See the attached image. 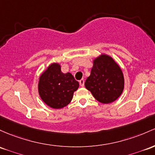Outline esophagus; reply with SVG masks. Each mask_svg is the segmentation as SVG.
<instances>
[{
    "instance_id": "esophagus-1",
    "label": "esophagus",
    "mask_w": 155,
    "mask_h": 155,
    "mask_svg": "<svg viewBox=\"0 0 155 155\" xmlns=\"http://www.w3.org/2000/svg\"><path fill=\"white\" fill-rule=\"evenodd\" d=\"M79 84H80L81 87H84V79H81V80L79 81Z\"/></svg>"
}]
</instances>
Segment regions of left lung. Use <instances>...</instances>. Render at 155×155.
<instances>
[{
  "instance_id": "obj_1",
  "label": "left lung",
  "mask_w": 155,
  "mask_h": 155,
  "mask_svg": "<svg viewBox=\"0 0 155 155\" xmlns=\"http://www.w3.org/2000/svg\"><path fill=\"white\" fill-rule=\"evenodd\" d=\"M84 86L99 102H113L124 88L122 70L113 57L101 54L93 59L91 75L87 78Z\"/></svg>"
}]
</instances>
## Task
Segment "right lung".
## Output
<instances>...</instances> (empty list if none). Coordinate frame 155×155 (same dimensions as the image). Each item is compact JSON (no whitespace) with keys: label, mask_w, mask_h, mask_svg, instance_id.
Listing matches in <instances>:
<instances>
[{"label":"right lung","mask_w":155,"mask_h":155,"mask_svg":"<svg viewBox=\"0 0 155 155\" xmlns=\"http://www.w3.org/2000/svg\"><path fill=\"white\" fill-rule=\"evenodd\" d=\"M79 86V82L71 73L64 74L61 71L60 64L53 62L40 76L38 93L48 106L61 109L71 102Z\"/></svg>","instance_id":"add662e5"}]
</instances>
